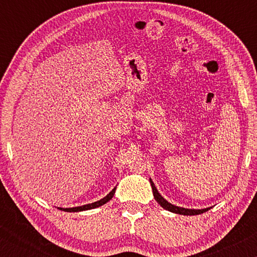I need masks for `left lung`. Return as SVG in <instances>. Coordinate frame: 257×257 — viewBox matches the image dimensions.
Returning <instances> with one entry per match:
<instances>
[{"instance_id":"1","label":"left lung","mask_w":257,"mask_h":257,"mask_svg":"<svg viewBox=\"0 0 257 257\" xmlns=\"http://www.w3.org/2000/svg\"><path fill=\"white\" fill-rule=\"evenodd\" d=\"M150 182H151L153 196H155V199L157 200L158 204L161 205L162 208L166 209V210H169V211H172V213L180 214V215H198V214H203V213H205V211L209 210V208L200 209V210H197V209H185V208H180V206L170 204L169 202H167V200L164 199L163 197L161 196V194H159V192L157 191V188H156V186L152 182L151 179H150Z\"/></svg>"}]
</instances>
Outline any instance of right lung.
Returning <instances> with one entry per match:
<instances>
[{"mask_svg": "<svg viewBox=\"0 0 257 257\" xmlns=\"http://www.w3.org/2000/svg\"><path fill=\"white\" fill-rule=\"evenodd\" d=\"M114 191H116V187H114L113 190H112L111 192L107 194V196L104 197V198L100 199V200H98V202L91 203V204H85V205H82V206H75V208H66V209H64V208H59V209H60V210L67 211V213H76V211H83V210H89V209L98 208V206L104 205L105 203H107L108 200H110V199L112 198V197H113Z\"/></svg>", "mask_w": 257, "mask_h": 257, "instance_id": "obj_1", "label": "right lung"}]
</instances>
